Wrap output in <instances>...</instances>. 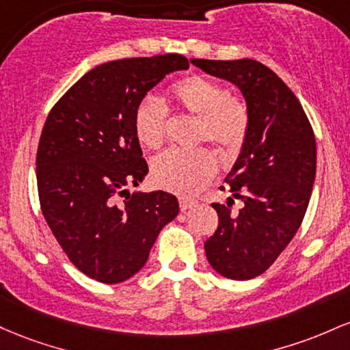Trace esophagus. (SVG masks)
Instances as JSON below:
<instances>
[{
	"mask_svg": "<svg viewBox=\"0 0 350 350\" xmlns=\"http://www.w3.org/2000/svg\"><path fill=\"white\" fill-rule=\"evenodd\" d=\"M191 206H195V202H193V200H188V198H180V208H182V211H187V210H190Z\"/></svg>",
	"mask_w": 350,
	"mask_h": 350,
	"instance_id": "obj_1",
	"label": "esophagus"
}]
</instances>
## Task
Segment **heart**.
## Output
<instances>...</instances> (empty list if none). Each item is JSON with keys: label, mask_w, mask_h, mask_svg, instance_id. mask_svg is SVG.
<instances>
[{"label": "heart", "mask_w": 350, "mask_h": 350, "mask_svg": "<svg viewBox=\"0 0 350 350\" xmlns=\"http://www.w3.org/2000/svg\"><path fill=\"white\" fill-rule=\"evenodd\" d=\"M170 96L180 111L196 117L195 142L208 140L225 155L239 150L250 124L248 109L241 99L228 96L221 84L203 76H188L175 82ZM167 125L168 111L157 97L145 96L137 104L133 127L145 147H162ZM215 172L217 159L206 148L168 150L152 162L155 182L183 196L195 195Z\"/></svg>", "instance_id": "heart-1"}]
</instances>
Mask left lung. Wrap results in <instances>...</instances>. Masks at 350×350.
<instances>
[{
	"instance_id": "8db88e82",
	"label": "left lung",
	"mask_w": 350,
	"mask_h": 350,
	"mask_svg": "<svg viewBox=\"0 0 350 350\" xmlns=\"http://www.w3.org/2000/svg\"><path fill=\"white\" fill-rule=\"evenodd\" d=\"M210 76L237 85L250 124L241 152L226 176L239 211L213 203L218 228L205 241L217 273L246 281L260 276L289 245L308 210L316 178V139L293 90L253 59H191Z\"/></svg>"
}]
</instances>
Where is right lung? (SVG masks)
Instances as JSON below:
<instances>
[{
  "mask_svg": "<svg viewBox=\"0 0 350 350\" xmlns=\"http://www.w3.org/2000/svg\"><path fill=\"white\" fill-rule=\"evenodd\" d=\"M185 69L180 54L105 62L46 119L36 155L39 203L61 248L92 280L117 284L139 273L160 230L178 215L174 195L127 187L148 174L133 127L137 104L167 74Z\"/></svg>",
  "mask_w": 350,
  "mask_h": 350,
  "instance_id": "right-lung-1",
  "label": "right lung"
}]
</instances>
